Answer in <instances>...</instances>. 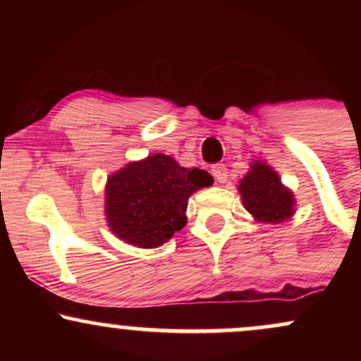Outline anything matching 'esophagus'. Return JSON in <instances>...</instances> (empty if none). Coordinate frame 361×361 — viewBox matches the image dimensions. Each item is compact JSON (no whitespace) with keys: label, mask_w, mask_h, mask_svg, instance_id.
I'll list each match as a JSON object with an SVG mask.
<instances>
[{"label":"esophagus","mask_w":361,"mask_h":361,"mask_svg":"<svg viewBox=\"0 0 361 361\" xmlns=\"http://www.w3.org/2000/svg\"><path fill=\"white\" fill-rule=\"evenodd\" d=\"M212 175L219 183H226L227 181V168L224 164H214L212 166Z\"/></svg>","instance_id":"esophagus-1"}]
</instances>
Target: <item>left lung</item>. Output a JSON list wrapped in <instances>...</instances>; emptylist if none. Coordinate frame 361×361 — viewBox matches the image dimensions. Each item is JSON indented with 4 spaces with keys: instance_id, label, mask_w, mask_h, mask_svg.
Listing matches in <instances>:
<instances>
[{
    "instance_id": "1",
    "label": "left lung",
    "mask_w": 361,
    "mask_h": 361,
    "mask_svg": "<svg viewBox=\"0 0 361 361\" xmlns=\"http://www.w3.org/2000/svg\"><path fill=\"white\" fill-rule=\"evenodd\" d=\"M243 204L256 221L280 224L295 212V198L281 183L279 173L263 161H252L238 186Z\"/></svg>"
}]
</instances>
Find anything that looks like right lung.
Instances as JSON below:
<instances>
[{
    "mask_svg": "<svg viewBox=\"0 0 361 361\" xmlns=\"http://www.w3.org/2000/svg\"><path fill=\"white\" fill-rule=\"evenodd\" d=\"M212 183L204 169L183 168L171 156L156 152L109 176L106 222L122 241L157 247L185 227L190 195Z\"/></svg>",
    "mask_w": 361,
    "mask_h": 361,
    "instance_id": "obj_1",
    "label": "right lung"
}]
</instances>
